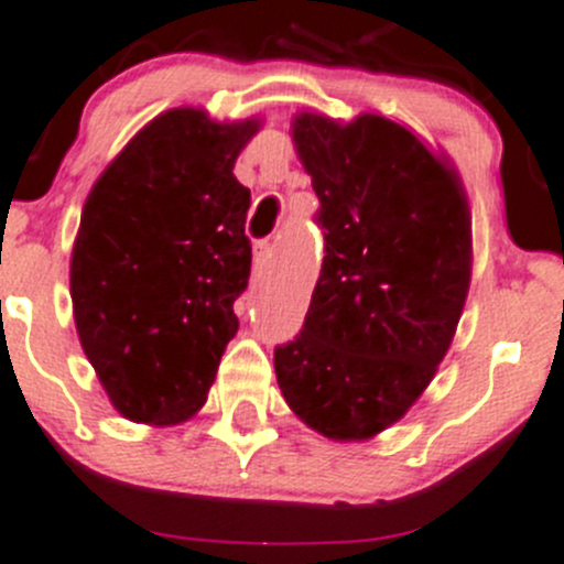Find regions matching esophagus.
<instances>
[{
  "instance_id": "esophagus-1",
  "label": "esophagus",
  "mask_w": 564,
  "mask_h": 564,
  "mask_svg": "<svg viewBox=\"0 0 564 564\" xmlns=\"http://www.w3.org/2000/svg\"><path fill=\"white\" fill-rule=\"evenodd\" d=\"M272 258H275V245L272 241H258L256 245V272H264L267 267L272 264Z\"/></svg>"
}]
</instances>
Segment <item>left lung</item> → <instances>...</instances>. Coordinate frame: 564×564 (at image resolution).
<instances>
[{
    "instance_id": "8db88e82",
    "label": "left lung",
    "mask_w": 564,
    "mask_h": 564,
    "mask_svg": "<svg viewBox=\"0 0 564 564\" xmlns=\"http://www.w3.org/2000/svg\"><path fill=\"white\" fill-rule=\"evenodd\" d=\"M325 258L306 323L275 347L283 398L330 440L401 420L448 354L470 286V210L445 163L383 116L294 119Z\"/></svg>"
}]
</instances>
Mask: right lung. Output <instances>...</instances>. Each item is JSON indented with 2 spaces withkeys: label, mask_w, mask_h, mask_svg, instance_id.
I'll use <instances>...</instances> for the list:
<instances>
[{
  "label": "right lung",
  "mask_w": 564,
  "mask_h": 564,
  "mask_svg": "<svg viewBox=\"0 0 564 564\" xmlns=\"http://www.w3.org/2000/svg\"><path fill=\"white\" fill-rule=\"evenodd\" d=\"M258 122L177 108L152 119L94 183L72 252L83 350L133 423L172 425L208 398L234 303L250 281V188L234 177Z\"/></svg>",
  "instance_id": "add662e5"
}]
</instances>
